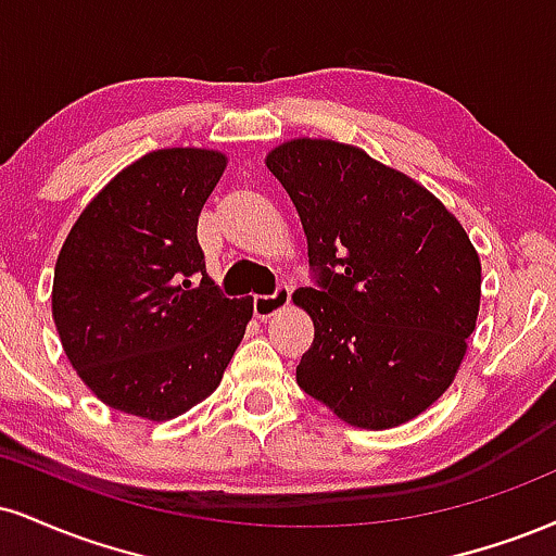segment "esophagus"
Returning <instances> with one entry per match:
<instances>
[{
    "mask_svg": "<svg viewBox=\"0 0 556 556\" xmlns=\"http://www.w3.org/2000/svg\"><path fill=\"white\" fill-rule=\"evenodd\" d=\"M292 290L287 285H279L271 295H253V313L256 318H269L274 313H279L282 307L290 303Z\"/></svg>",
    "mask_w": 556,
    "mask_h": 556,
    "instance_id": "esophagus-1",
    "label": "esophagus"
}]
</instances>
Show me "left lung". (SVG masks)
Segmentation results:
<instances>
[{"mask_svg":"<svg viewBox=\"0 0 556 556\" xmlns=\"http://www.w3.org/2000/svg\"><path fill=\"white\" fill-rule=\"evenodd\" d=\"M307 238L313 318L298 386L344 422L388 430L456 378L479 316L481 264L425 186L352 144L292 139L266 155Z\"/></svg>","mask_w":556,"mask_h":556,"instance_id":"1","label":"left lung"}]
</instances>
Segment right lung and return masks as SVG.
<instances>
[{"label": "right lung", "mask_w": 556, "mask_h": 556, "mask_svg": "<svg viewBox=\"0 0 556 556\" xmlns=\"http://www.w3.org/2000/svg\"><path fill=\"white\" fill-rule=\"evenodd\" d=\"M223 152L173 147L139 157L85 206L53 269V324L103 404L163 422L223 380L253 316L206 277L199 214ZM200 282L197 283L195 279Z\"/></svg>", "instance_id": "obj_1"}]
</instances>
